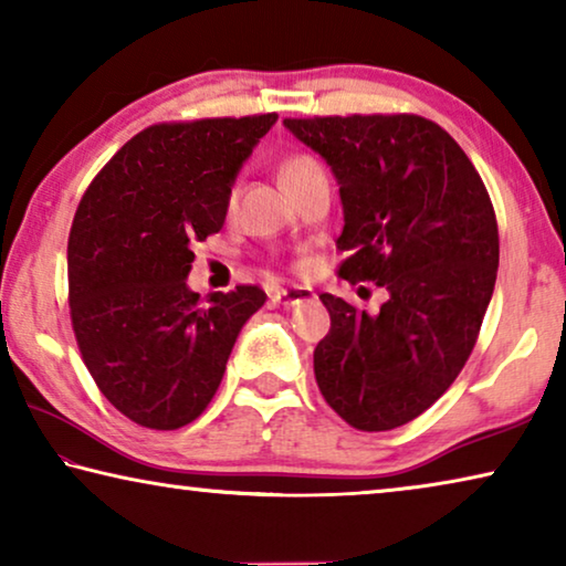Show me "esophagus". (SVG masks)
I'll use <instances>...</instances> for the list:
<instances>
[{
  "label": "esophagus",
  "instance_id": "1",
  "mask_svg": "<svg viewBox=\"0 0 566 566\" xmlns=\"http://www.w3.org/2000/svg\"><path fill=\"white\" fill-rule=\"evenodd\" d=\"M312 297H315V292H312L310 286H284V290L272 294V302L274 305L294 307V305H300V302H307Z\"/></svg>",
  "mask_w": 566,
  "mask_h": 566
}]
</instances>
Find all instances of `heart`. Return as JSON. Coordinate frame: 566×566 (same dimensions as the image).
Returning <instances> with one entry per match:
<instances>
[{
    "mask_svg": "<svg viewBox=\"0 0 566 566\" xmlns=\"http://www.w3.org/2000/svg\"><path fill=\"white\" fill-rule=\"evenodd\" d=\"M319 170V163L312 155H307V151H292V155H286L282 159L280 165V180L284 188H290V185H294L297 180H302V177Z\"/></svg>",
    "mask_w": 566,
    "mask_h": 566,
    "instance_id": "1",
    "label": "heart"
}]
</instances>
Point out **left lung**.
Wrapping results in <instances>:
<instances>
[{
  "label": "left lung",
  "instance_id": "left-lung-1",
  "mask_svg": "<svg viewBox=\"0 0 566 566\" xmlns=\"http://www.w3.org/2000/svg\"><path fill=\"white\" fill-rule=\"evenodd\" d=\"M340 182L337 274L386 286L376 315L319 294L331 333L315 348L319 394L360 432L417 419L475 348L495 274L499 221L483 180L440 124L417 114L284 119Z\"/></svg>",
  "mask_w": 566,
  "mask_h": 566
}]
</instances>
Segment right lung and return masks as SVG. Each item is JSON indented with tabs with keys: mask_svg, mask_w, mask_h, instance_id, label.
<instances>
[{
	"mask_svg": "<svg viewBox=\"0 0 566 566\" xmlns=\"http://www.w3.org/2000/svg\"><path fill=\"white\" fill-rule=\"evenodd\" d=\"M276 114L151 124L101 167L67 235V305L98 391L134 424L180 429L213 399L256 284L210 305L185 276L221 231L233 177Z\"/></svg>",
	"mask_w": 566,
	"mask_h": 566,
	"instance_id": "1",
	"label": "right lung"
}]
</instances>
